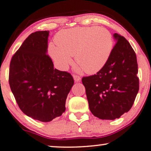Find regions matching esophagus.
I'll return each instance as SVG.
<instances>
[{"mask_svg":"<svg viewBox=\"0 0 151 151\" xmlns=\"http://www.w3.org/2000/svg\"><path fill=\"white\" fill-rule=\"evenodd\" d=\"M73 78H74V81H75V82H80L81 81V77H80L79 76H77V75H73Z\"/></svg>","mask_w":151,"mask_h":151,"instance_id":"obj_1","label":"esophagus"}]
</instances>
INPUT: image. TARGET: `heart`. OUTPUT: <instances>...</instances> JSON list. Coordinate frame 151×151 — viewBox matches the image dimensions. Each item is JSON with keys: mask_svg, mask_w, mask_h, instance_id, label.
Masks as SVG:
<instances>
[{"mask_svg": "<svg viewBox=\"0 0 151 151\" xmlns=\"http://www.w3.org/2000/svg\"><path fill=\"white\" fill-rule=\"evenodd\" d=\"M57 45L50 44L51 57L61 69L66 70L74 55L76 64L87 73L99 71L106 64L113 49L112 35L103 27H75L56 35Z\"/></svg>", "mask_w": 151, "mask_h": 151, "instance_id": "obj_1", "label": "heart"}]
</instances>
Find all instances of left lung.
<instances>
[{
	"label": "left lung",
	"mask_w": 151,
	"mask_h": 151,
	"mask_svg": "<svg viewBox=\"0 0 151 151\" xmlns=\"http://www.w3.org/2000/svg\"><path fill=\"white\" fill-rule=\"evenodd\" d=\"M107 63L82 83L90 111L102 120H115L131 109L139 89L137 56L129 42L118 33Z\"/></svg>",
	"instance_id": "1"
}]
</instances>
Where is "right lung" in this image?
<instances>
[{
	"instance_id": "right-lung-1",
	"label": "right lung",
	"mask_w": 151,
	"mask_h": 151,
	"mask_svg": "<svg viewBox=\"0 0 151 151\" xmlns=\"http://www.w3.org/2000/svg\"><path fill=\"white\" fill-rule=\"evenodd\" d=\"M49 31L29 35L12 56L9 84L19 109L34 120L50 122L66 110L74 84L69 73L54 68L47 55Z\"/></svg>"
}]
</instances>
